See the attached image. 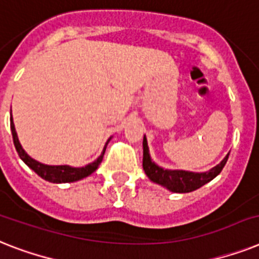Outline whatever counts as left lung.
<instances>
[{"label": "left lung", "mask_w": 259, "mask_h": 259, "mask_svg": "<svg viewBox=\"0 0 259 259\" xmlns=\"http://www.w3.org/2000/svg\"><path fill=\"white\" fill-rule=\"evenodd\" d=\"M142 146H144L142 166H144L146 176L150 178V181L161 185L173 193H190V191L199 189L205 184L210 182L213 178L217 177L218 174L222 171L229 158L228 154L221 161V163H218L217 166H214L213 169H210L209 171H205V173H194V171H186V170H169L163 169V167L157 165L154 161H151L146 137H144Z\"/></svg>", "instance_id": "8db88e82"}]
</instances>
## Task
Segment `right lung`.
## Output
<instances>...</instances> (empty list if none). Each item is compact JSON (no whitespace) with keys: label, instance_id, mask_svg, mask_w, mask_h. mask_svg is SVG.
<instances>
[{"label":"right lung","instance_id":"add662e5","mask_svg":"<svg viewBox=\"0 0 259 259\" xmlns=\"http://www.w3.org/2000/svg\"><path fill=\"white\" fill-rule=\"evenodd\" d=\"M10 129H12V136H13V142L14 146H16V150L20 155V158L26 163L29 167H30L33 171L38 174L39 177L44 178L45 181H49V182H53V184H65V182H74V181H79L82 178L88 177L92 173H94L97 170V167L100 166V163L102 162V158H104L105 150H106V145L109 144V141L105 145L104 151L102 154L98 157V158L94 161V162L89 163V165L83 166V167H71L68 165H60V166H50V165H44V163L35 161L27 155L26 151L22 149L20 141H18V137L16 133V127H14L13 118H10Z\"/></svg>","mask_w":259,"mask_h":259}]
</instances>
